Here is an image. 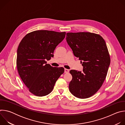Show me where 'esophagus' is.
Wrapping results in <instances>:
<instances>
[{
    "label": "esophagus",
    "instance_id": "1",
    "mask_svg": "<svg viewBox=\"0 0 125 125\" xmlns=\"http://www.w3.org/2000/svg\"><path fill=\"white\" fill-rule=\"evenodd\" d=\"M64 72L65 73H68L69 72V70H68L67 69H64Z\"/></svg>",
    "mask_w": 125,
    "mask_h": 125
}]
</instances>
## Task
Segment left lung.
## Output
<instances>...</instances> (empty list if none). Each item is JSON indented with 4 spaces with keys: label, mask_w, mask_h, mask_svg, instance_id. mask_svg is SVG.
<instances>
[{
    "label": "left lung",
    "mask_w": 125,
    "mask_h": 125,
    "mask_svg": "<svg viewBox=\"0 0 125 125\" xmlns=\"http://www.w3.org/2000/svg\"><path fill=\"white\" fill-rule=\"evenodd\" d=\"M66 41L83 69V72L70 71L72 80L69 91L79 98H88L99 90L107 74L110 63L107 47L99 34L89 32H68Z\"/></svg>",
    "instance_id": "1"
}]
</instances>
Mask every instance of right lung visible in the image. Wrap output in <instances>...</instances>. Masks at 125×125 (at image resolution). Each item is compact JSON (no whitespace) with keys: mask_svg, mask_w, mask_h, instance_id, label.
Here are the masks:
<instances>
[{"mask_svg":"<svg viewBox=\"0 0 125 125\" xmlns=\"http://www.w3.org/2000/svg\"><path fill=\"white\" fill-rule=\"evenodd\" d=\"M66 32L38 30L27 34L17 50L18 72L29 92L43 96L53 90L56 82L64 72L63 67L46 64L54 55L56 47L64 40Z\"/></svg>","mask_w":125,"mask_h":125,"instance_id":"right-lung-1","label":"right lung"}]
</instances>
